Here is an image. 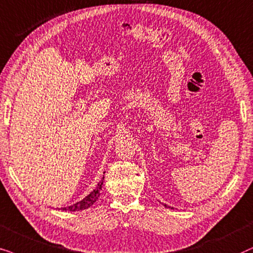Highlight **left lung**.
I'll use <instances>...</instances> for the list:
<instances>
[{
    "instance_id": "8db88e82",
    "label": "left lung",
    "mask_w": 253,
    "mask_h": 253,
    "mask_svg": "<svg viewBox=\"0 0 253 253\" xmlns=\"http://www.w3.org/2000/svg\"><path fill=\"white\" fill-rule=\"evenodd\" d=\"M164 206H166V207H167V205H164ZM169 208H170V207H169Z\"/></svg>"
}]
</instances>
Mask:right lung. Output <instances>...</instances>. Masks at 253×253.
<instances>
[{
	"label": "right lung",
	"mask_w": 253,
	"mask_h": 253,
	"mask_svg": "<svg viewBox=\"0 0 253 253\" xmlns=\"http://www.w3.org/2000/svg\"><path fill=\"white\" fill-rule=\"evenodd\" d=\"M104 173H105V172H104ZM103 181H104V176L102 178V180H100L99 183L97 184L95 190H93L90 194H87L86 197L84 198V199H82L81 201H77L76 204L72 205V206L63 207V208H61V210L62 211H79L86 210V208L92 206V205L97 201V199L99 198L100 191H102V186H103Z\"/></svg>",
	"instance_id": "obj_1"
}]
</instances>
